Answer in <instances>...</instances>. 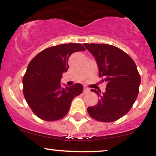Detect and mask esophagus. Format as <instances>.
Wrapping results in <instances>:
<instances>
[{
  "instance_id": "esophagus-1",
  "label": "esophagus",
  "mask_w": 156,
  "mask_h": 156,
  "mask_svg": "<svg viewBox=\"0 0 156 156\" xmlns=\"http://www.w3.org/2000/svg\"><path fill=\"white\" fill-rule=\"evenodd\" d=\"M90 92V89L87 88V87H84V90H83V93H87Z\"/></svg>"
}]
</instances>
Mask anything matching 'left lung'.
<instances>
[{
	"instance_id": "1",
	"label": "left lung",
	"mask_w": 156,
	"mask_h": 156,
	"mask_svg": "<svg viewBox=\"0 0 156 156\" xmlns=\"http://www.w3.org/2000/svg\"><path fill=\"white\" fill-rule=\"evenodd\" d=\"M98 65L99 76L107 87L104 93L92 89L99 99L87 112L91 118L101 122L118 120L132 107L139 93L141 78L132 58L115 46L85 44Z\"/></svg>"
}]
</instances>
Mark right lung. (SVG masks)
<instances>
[{
  "label": "right lung",
  "mask_w": 156,
  "mask_h": 156,
  "mask_svg": "<svg viewBox=\"0 0 156 156\" xmlns=\"http://www.w3.org/2000/svg\"><path fill=\"white\" fill-rule=\"evenodd\" d=\"M84 50L81 44L54 46L38 53L28 64L23 79V94L39 118L46 121L63 118L70 109L73 98L82 93L81 84L62 87L60 80L69 69L71 55Z\"/></svg>",
  "instance_id": "1"
}]
</instances>
